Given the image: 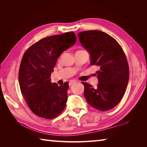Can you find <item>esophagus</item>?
Returning <instances> with one entry per match:
<instances>
[{
    "label": "esophagus",
    "instance_id": "34e87169",
    "mask_svg": "<svg viewBox=\"0 0 147 147\" xmlns=\"http://www.w3.org/2000/svg\"><path fill=\"white\" fill-rule=\"evenodd\" d=\"M76 83V82L75 81H73V80H71V81H70L69 82V86H71L72 85H73L74 84H75Z\"/></svg>",
    "mask_w": 147,
    "mask_h": 147
}]
</instances>
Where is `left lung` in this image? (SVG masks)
I'll return each instance as SVG.
<instances>
[{
	"mask_svg": "<svg viewBox=\"0 0 147 147\" xmlns=\"http://www.w3.org/2000/svg\"><path fill=\"white\" fill-rule=\"evenodd\" d=\"M82 45L90 54V65L98 67V84L96 88L84 82L88 103L106 111L120 102L129 80V67L123 49L115 39L100 30L80 32Z\"/></svg>",
	"mask_w": 147,
	"mask_h": 147,
	"instance_id": "8db88e82",
	"label": "left lung"
}]
</instances>
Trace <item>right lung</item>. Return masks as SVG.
<instances>
[{
    "mask_svg": "<svg viewBox=\"0 0 147 147\" xmlns=\"http://www.w3.org/2000/svg\"><path fill=\"white\" fill-rule=\"evenodd\" d=\"M76 41L73 32L54 35L41 39L24 54L19 71L20 89L29 108L39 117L52 119L65 108L69 84H53L51 76L61 54Z\"/></svg>",
    "mask_w": 147,
    "mask_h": 147,
    "instance_id": "1",
    "label": "right lung"
}]
</instances>
